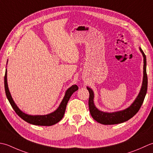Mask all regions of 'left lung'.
<instances>
[{"instance_id":"obj_1","label":"left lung","mask_w":153,"mask_h":153,"mask_svg":"<svg viewBox=\"0 0 153 153\" xmlns=\"http://www.w3.org/2000/svg\"><path fill=\"white\" fill-rule=\"evenodd\" d=\"M140 51H141L143 55V60H144V65H143V80L141 89L137 97L135 99L133 104L130 106L126 109V110L114 112V113H106L98 110L95 107L94 104V93L92 89L87 87V89L89 91V100H88V106L90 114H91L93 119L95 120L98 123L104 125H114L125 122L133 117L139 111V109L141 108V105L144 101L145 95L147 91V85H148V79L147 74H146V55L144 52L143 51L141 48Z\"/></svg>"}]
</instances>
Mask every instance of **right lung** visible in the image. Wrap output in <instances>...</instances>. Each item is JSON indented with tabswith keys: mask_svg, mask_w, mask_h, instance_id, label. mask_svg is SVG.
<instances>
[{
	"mask_svg": "<svg viewBox=\"0 0 153 153\" xmlns=\"http://www.w3.org/2000/svg\"><path fill=\"white\" fill-rule=\"evenodd\" d=\"M7 75V69H6L4 75L5 92L6 95H7V97L8 100L9 102H10V105H12V108L14 109L16 113L18 114V116H20L22 119L26 121L27 123L36 125V126H50L58 123L59 121L61 120L62 118L64 116L67 104L68 103V101L69 100L71 95L73 94V92L76 91V90L79 89L76 85H73L72 86L70 87V88L67 90L66 93H65V97L63 100H62L60 105H59V108L54 112H52V113L48 115H44V116H29V115L23 113V112L17 107V105H16L14 102L13 101V100H12L10 93L9 92L8 90Z\"/></svg>",
	"mask_w": 153,
	"mask_h": 153,
	"instance_id": "1",
	"label": "right lung"
}]
</instances>
